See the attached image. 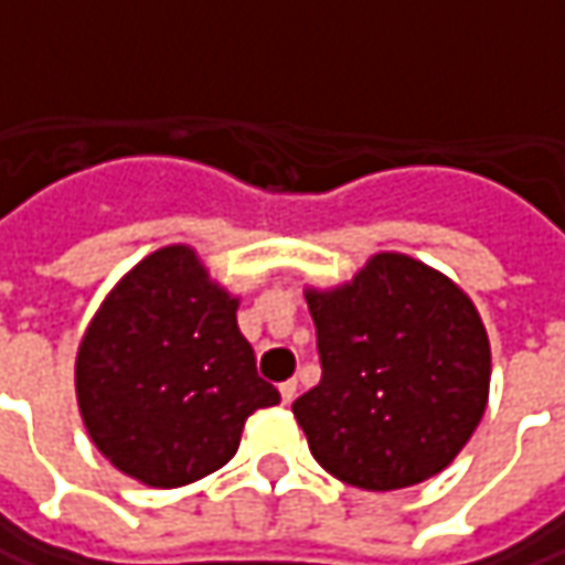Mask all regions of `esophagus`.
Wrapping results in <instances>:
<instances>
[{
  "mask_svg": "<svg viewBox=\"0 0 565 565\" xmlns=\"http://www.w3.org/2000/svg\"><path fill=\"white\" fill-rule=\"evenodd\" d=\"M294 398H297V382H294V380L281 382V402H284V405H290Z\"/></svg>",
  "mask_w": 565,
  "mask_h": 565,
  "instance_id": "esophagus-1",
  "label": "esophagus"
}]
</instances>
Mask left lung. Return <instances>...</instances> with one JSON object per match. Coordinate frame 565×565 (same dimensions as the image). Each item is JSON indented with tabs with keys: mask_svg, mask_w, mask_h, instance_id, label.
Masks as SVG:
<instances>
[{
	"mask_svg": "<svg viewBox=\"0 0 565 565\" xmlns=\"http://www.w3.org/2000/svg\"><path fill=\"white\" fill-rule=\"evenodd\" d=\"M322 380L294 402L312 458L360 490L439 475L478 429L490 341L446 275L402 253L373 256L351 284L307 290Z\"/></svg>",
	"mask_w": 565,
	"mask_h": 565,
	"instance_id": "obj_1",
	"label": "left lung"
}]
</instances>
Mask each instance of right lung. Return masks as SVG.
Here are the masks:
<instances>
[{
  "label": "right lung",
  "instance_id": "add662e5",
  "mask_svg": "<svg viewBox=\"0 0 565 565\" xmlns=\"http://www.w3.org/2000/svg\"><path fill=\"white\" fill-rule=\"evenodd\" d=\"M239 300L189 246H163L90 319L75 392L94 446L148 487H183L236 455L246 417L281 402L236 326Z\"/></svg>",
  "mask_w": 565,
  "mask_h": 565
}]
</instances>
